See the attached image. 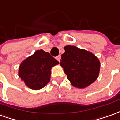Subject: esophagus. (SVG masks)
Here are the masks:
<instances>
[{
    "label": "esophagus",
    "instance_id": "34e87169",
    "mask_svg": "<svg viewBox=\"0 0 120 120\" xmlns=\"http://www.w3.org/2000/svg\"><path fill=\"white\" fill-rule=\"evenodd\" d=\"M60 58H61V56H60V55H58V56H57L56 57V60H57L58 61V62H60Z\"/></svg>",
    "mask_w": 120,
    "mask_h": 120
}]
</instances>
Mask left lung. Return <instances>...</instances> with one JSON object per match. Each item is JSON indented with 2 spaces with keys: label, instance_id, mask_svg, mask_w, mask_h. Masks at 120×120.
<instances>
[{
  "label": "left lung",
  "instance_id": "obj_1",
  "mask_svg": "<svg viewBox=\"0 0 120 120\" xmlns=\"http://www.w3.org/2000/svg\"><path fill=\"white\" fill-rule=\"evenodd\" d=\"M60 65L67 78L73 86L84 88L90 85L98 77L100 62L94 54L75 46L64 47Z\"/></svg>",
  "mask_w": 120,
  "mask_h": 120
}]
</instances>
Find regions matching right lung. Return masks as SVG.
<instances>
[{
  "label": "right lung",
  "instance_id": "add662e5",
  "mask_svg": "<svg viewBox=\"0 0 120 120\" xmlns=\"http://www.w3.org/2000/svg\"><path fill=\"white\" fill-rule=\"evenodd\" d=\"M59 62L49 52L38 50L19 66V76L32 90H40L50 81L52 67Z\"/></svg>",
  "mask_w": 120,
  "mask_h": 120
}]
</instances>
